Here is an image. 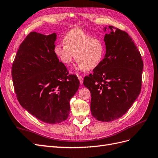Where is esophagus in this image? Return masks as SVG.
Wrapping results in <instances>:
<instances>
[{
	"mask_svg": "<svg viewBox=\"0 0 158 158\" xmlns=\"http://www.w3.org/2000/svg\"><path fill=\"white\" fill-rule=\"evenodd\" d=\"M78 78L79 80H80V84H83V78H82V76H81L78 75Z\"/></svg>",
	"mask_w": 158,
	"mask_h": 158,
	"instance_id": "obj_1",
	"label": "esophagus"
}]
</instances>
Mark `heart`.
I'll return each instance as SVG.
<instances>
[{
    "label": "heart",
    "mask_w": 158,
    "mask_h": 158,
    "mask_svg": "<svg viewBox=\"0 0 158 158\" xmlns=\"http://www.w3.org/2000/svg\"><path fill=\"white\" fill-rule=\"evenodd\" d=\"M63 44L56 45L55 52L65 65H69L75 55V61L79 64V68L90 71L96 68L103 59L104 46L102 41L80 28L71 30L66 33Z\"/></svg>",
    "instance_id": "obj_1"
}]
</instances>
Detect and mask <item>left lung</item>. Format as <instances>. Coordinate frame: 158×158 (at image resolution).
Masks as SVG:
<instances>
[{"label": "left lung", "instance_id": "1", "mask_svg": "<svg viewBox=\"0 0 158 158\" xmlns=\"http://www.w3.org/2000/svg\"><path fill=\"white\" fill-rule=\"evenodd\" d=\"M109 28L111 31L104 37V59L84 80L91 92V113L103 122L116 120L130 109L140 93L144 66L140 52L128 33L113 26Z\"/></svg>", "mask_w": 158, "mask_h": 158}]
</instances>
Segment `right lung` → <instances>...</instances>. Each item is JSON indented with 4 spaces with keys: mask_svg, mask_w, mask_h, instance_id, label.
Segmentation results:
<instances>
[{
    "mask_svg": "<svg viewBox=\"0 0 158 158\" xmlns=\"http://www.w3.org/2000/svg\"><path fill=\"white\" fill-rule=\"evenodd\" d=\"M55 33L33 31L20 44L12 66L14 91L23 108L49 124L65 121L80 81L69 74L55 52Z\"/></svg>",
    "mask_w": 158,
    "mask_h": 158,
    "instance_id": "right-lung-1",
    "label": "right lung"
}]
</instances>
